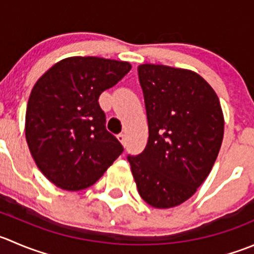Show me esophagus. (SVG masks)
Instances as JSON below:
<instances>
[{"instance_id":"obj_1","label":"esophagus","mask_w":254,"mask_h":254,"mask_svg":"<svg viewBox=\"0 0 254 254\" xmlns=\"http://www.w3.org/2000/svg\"><path fill=\"white\" fill-rule=\"evenodd\" d=\"M118 140H119L120 142H122L123 145L125 144V135L124 134H119L118 135Z\"/></svg>"}]
</instances>
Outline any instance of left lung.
I'll use <instances>...</instances> for the list:
<instances>
[{"instance_id":"1","label":"left lung","mask_w":254,"mask_h":254,"mask_svg":"<svg viewBox=\"0 0 254 254\" xmlns=\"http://www.w3.org/2000/svg\"><path fill=\"white\" fill-rule=\"evenodd\" d=\"M149 139L141 154L127 155L142 200L170 208L189 200L217 159L222 109L215 90L191 70L159 64L137 68Z\"/></svg>"}]
</instances>
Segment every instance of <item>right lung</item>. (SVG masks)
Listing matches in <instances>:
<instances>
[{
  "label": "right lung",
  "mask_w": 254,
  "mask_h": 254,
  "mask_svg": "<svg viewBox=\"0 0 254 254\" xmlns=\"http://www.w3.org/2000/svg\"><path fill=\"white\" fill-rule=\"evenodd\" d=\"M130 69L127 62L72 57L37 80L27 104L26 139L38 169L54 185L87 189L124 151L107 130L99 97Z\"/></svg>",
  "instance_id": "add662e5"
}]
</instances>
